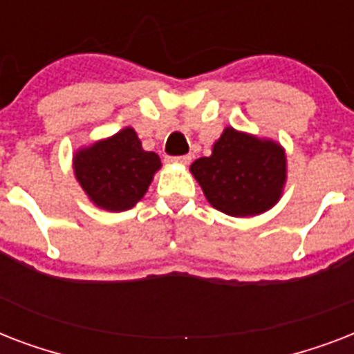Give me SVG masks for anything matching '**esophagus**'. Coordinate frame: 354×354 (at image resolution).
I'll return each instance as SVG.
<instances>
[{"label": "esophagus", "mask_w": 354, "mask_h": 354, "mask_svg": "<svg viewBox=\"0 0 354 354\" xmlns=\"http://www.w3.org/2000/svg\"><path fill=\"white\" fill-rule=\"evenodd\" d=\"M169 163H176V165H189L191 163V156H178V158H169Z\"/></svg>", "instance_id": "34e87169"}]
</instances>
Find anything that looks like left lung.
<instances>
[{
  "mask_svg": "<svg viewBox=\"0 0 354 354\" xmlns=\"http://www.w3.org/2000/svg\"><path fill=\"white\" fill-rule=\"evenodd\" d=\"M205 198L230 216H253L281 198L286 182V156L272 139H259L227 127L209 158L191 165Z\"/></svg>",
  "mask_w": 354,
  "mask_h": 354,
  "instance_id": "obj_1",
  "label": "left lung"
}]
</instances>
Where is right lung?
Segmentation results:
<instances>
[{
	"label": "right lung",
	"mask_w": 354,
	"mask_h": 354,
	"mask_svg": "<svg viewBox=\"0 0 354 354\" xmlns=\"http://www.w3.org/2000/svg\"><path fill=\"white\" fill-rule=\"evenodd\" d=\"M161 167L160 156L141 147L130 127L73 156L77 182L97 207L127 211L147 193L154 172Z\"/></svg>",
	"instance_id": "1"
}]
</instances>
